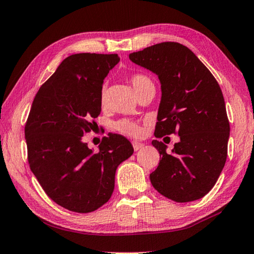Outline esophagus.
<instances>
[{"label": "esophagus", "mask_w": 254, "mask_h": 254, "mask_svg": "<svg viewBox=\"0 0 254 254\" xmlns=\"http://www.w3.org/2000/svg\"><path fill=\"white\" fill-rule=\"evenodd\" d=\"M143 143L142 142H139V141H132V147H133V149H135V151H138V150H140L141 148H143Z\"/></svg>", "instance_id": "obj_1"}]
</instances>
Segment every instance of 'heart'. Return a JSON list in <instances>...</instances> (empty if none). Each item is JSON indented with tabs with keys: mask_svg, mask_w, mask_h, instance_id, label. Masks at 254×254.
<instances>
[{
	"mask_svg": "<svg viewBox=\"0 0 254 254\" xmlns=\"http://www.w3.org/2000/svg\"><path fill=\"white\" fill-rule=\"evenodd\" d=\"M130 83L132 85L133 89H135V92H138V90L141 89L142 87H145L146 85L152 84L149 78L146 77L145 75H141V74H136V75L131 76ZM100 99H102L104 102V99H105V88L102 89V94H100ZM116 127L119 129V130L123 131L124 133H127V135L137 136L138 133L140 132L139 127H138L136 124H133V123L129 122V121L119 122V123H117Z\"/></svg>",
	"mask_w": 254,
	"mask_h": 254,
	"instance_id": "heart-1",
	"label": "heart"
}]
</instances>
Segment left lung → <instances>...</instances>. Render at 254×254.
Listing matches in <instances>:
<instances>
[{
	"label": "left lung",
	"instance_id": "1",
	"mask_svg": "<svg viewBox=\"0 0 254 254\" xmlns=\"http://www.w3.org/2000/svg\"><path fill=\"white\" fill-rule=\"evenodd\" d=\"M129 60L149 69L160 80L161 99L155 136L178 133L170 154L164 142L151 143L160 154L150 174L158 192L176 202L204 197L227 160L230 136L221 88L193 52L175 42H164L129 54Z\"/></svg>",
	"mask_w": 254,
	"mask_h": 254
}]
</instances>
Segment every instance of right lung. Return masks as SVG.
Here are the masks:
<instances>
[{
	"instance_id": "1",
	"label": "right lung",
	"mask_w": 254,
	"mask_h": 254,
	"mask_svg": "<svg viewBox=\"0 0 254 254\" xmlns=\"http://www.w3.org/2000/svg\"><path fill=\"white\" fill-rule=\"evenodd\" d=\"M117 54L79 53L62 62L33 100L25 125L28 164L53 201L87 213L112 197L117 167L133 154L127 138L105 137L95 152L84 141L102 111V88Z\"/></svg>"
}]
</instances>
